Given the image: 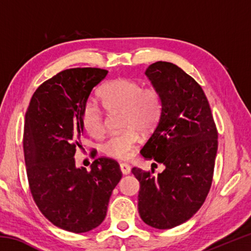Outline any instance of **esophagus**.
<instances>
[{
	"label": "esophagus",
	"instance_id": "esophagus-1",
	"mask_svg": "<svg viewBox=\"0 0 251 251\" xmlns=\"http://www.w3.org/2000/svg\"><path fill=\"white\" fill-rule=\"evenodd\" d=\"M120 168H121V172L123 175H127V174H129V172H130V166L126 163H121Z\"/></svg>",
	"mask_w": 251,
	"mask_h": 251
}]
</instances>
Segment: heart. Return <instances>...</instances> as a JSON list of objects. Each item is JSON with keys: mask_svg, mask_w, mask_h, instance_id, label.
<instances>
[{"mask_svg": "<svg viewBox=\"0 0 251 251\" xmlns=\"http://www.w3.org/2000/svg\"><path fill=\"white\" fill-rule=\"evenodd\" d=\"M101 103L108 110L124 113L122 133L110 135L101 144L105 155L126 159L139 141V133L148 131L158 122L161 99L155 87H144L136 80L118 78L109 82L100 91ZM83 125L88 134L99 136L104 131V112L95 101H87L83 108Z\"/></svg>", "mask_w": 251, "mask_h": 251, "instance_id": "b5f03b06", "label": "heart"}]
</instances>
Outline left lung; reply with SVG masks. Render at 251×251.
<instances>
[{"label": "left lung", "mask_w": 251, "mask_h": 251, "mask_svg": "<svg viewBox=\"0 0 251 251\" xmlns=\"http://www.w3.org/2000/svg\"><path fill=\"white\" fill-rule=\"evenodd\" d=\"M145 74L161 99L159 120L141 154L163 164L158 175L134 167L141 184L138 212L157 229H171L199 210L209 193L218 131L202 88L180 67L156 62Z\"/></svg>", "instance_id": "obj_1"}]
</instances>
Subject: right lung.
<instances>
[{"label": "right lung", "instance_id": "1", "mask_svg": "<svg viewBox=\"0 0 251 251\" xmlns=\"http://www.w3.org/2000/svg\"><path fill=\"white\" fill-rule=\"evenodd\" d=\"M108 71L93 67L59 72L39 86L25 114L23 148L29 190L55 226L80 233L103 223L122 178L116 160L100 157L91 171L76 167L83 108Z\"/></svg>", "mask_w": 251, "mask_h": 251}]
</instances>
